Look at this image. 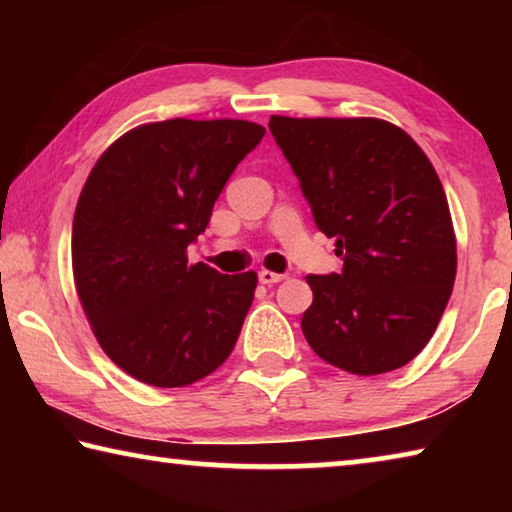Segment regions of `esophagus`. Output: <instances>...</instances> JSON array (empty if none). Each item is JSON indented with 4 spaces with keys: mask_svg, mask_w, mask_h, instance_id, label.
I'll list each match as a JSON object with an SVG mask.
<instances>
[{
    "mask_svg": "<svg viewBox=\"0 0 512 512\" xmlns=\"http://www.w3.org/2000/svg\"><path fill=\"white\" fill-rule=\"evenodd\" d=\"M284 277H287V275H282V273H273V271H266V268H264V271H259V282H262V284H275V282H282Z\"/></svg>",
    "mask_w": 512,
    "mask_h": 512,
    "instance_id": "esophagus-1",
    "label": "esophagus"
}]
</instances>
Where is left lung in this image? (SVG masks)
<instances>
[{
	"label": "left lung",
	"instance_id": "1",
	"mask_svg": "<svg viewBox=\"0 0 512 512\" xmlns=\"http://www.w3.org/2000/svg\"><path fill=\"white\" fill-rule=\"evenodd\" d=\"M268 128L343 271L309 275L302 334L320 359L381 375L418 357L456 280V235L433 164L377 117H282Z\"/></svg>",
	"mask_w": 512,
	"mask_h": 512
}]
</instances>
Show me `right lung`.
I'll use <instances>...</instances> for the list:
<instances>
[{
	"mask_svg": "<svg viewBox=\"0 0 512 512\" xmlns=\"http://www.w3.org/2000/svg\"><path fill=\"white\" fill-rule=\"evenodd\" d=\"M264 126L167 119L133 128L94 164L74 212L72 271L103 352L149 386L180 388L230 357L257 273L189 264L214 201Z\"/></svg>",
	"mask_w": 512,
	"mask_h": 512,
	"instance_id": "obj_1",
	"label": "right lung"
}]
</instances>
